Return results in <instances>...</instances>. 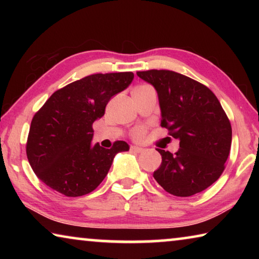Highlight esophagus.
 I'll return each instance as SVG.
<instances>
[{"instance_id": "34e87169", "label": "esophagus", "mask_w": 259, "mask_h": 259, "mask_svg": "<svg viewBox=\"0 0 259 259\" xmlns=\"http://www.w3.org/2000/svg\"><path fill=\"white\" fill-rule=\"evenodd\" d=\"M130 151H131V152H135V153H142V152L145 151V148L138 147V146H131V147H130Z\"/></svg>"}]
</instances>
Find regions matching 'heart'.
I'll return each instance as SVG.
<instances>
[{
    "instance_id": "1",
    "label": "heart",
    "mask_w": 259,
    "mask_h": 259,
    "mask_svg": "<svg viewBox=\"0 0 259 259\" xmlns=\"http://www.w3.org/2000/svg\"><path fill=\"white\" fill-rule=\"evenodd\" d=\"M143 87H147V85H142V87H138V88H143ZM145 135H146L145 128H138L133 133V137L136 140H143L144 138H145Z\"/></svg>"
}]
</instances>
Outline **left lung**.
<instances>
[{
    "instance_id": "1",
    "label": "left lung",
    "mask_w": 259,
    "mask_h": 259,
    "mask_svg": "<svg viewBox=\"0 0 259 259\" xmlns=\"http://www.w3.org/2000/svg\"><path fill=\"white\" fill-rule=\"evenodd\" d=\"M137 75L155 88L161 126L179 140L175 154L157 148L162 162L153 177L172 195L202 192L221 177L231 150L232 126L221 103L209 88L183 74L151 69Z\"/></svg>"
}]
</instances>
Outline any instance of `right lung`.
Wrapping results in <instances>:
<instances>
[{
	"label": "right lung",
	"instance_id": "obj_1",
	"mask_svg": "<svg viewBox=\"0 0 259 259\" xmlns=\"http://www.w3.org/2000/svg\"><path fill=\"white\" fill-rule=\"evenodd\" d=\"M133 80V72L93 74L51 95L35 113L26 144L28 162L40 181L72 198L98 187L114 156L129 151V145L123 140L109 150L93 145V123Z\"/></svg>",
	"mask_w": 259,
	"mask_h": 259
}]
</instances>
